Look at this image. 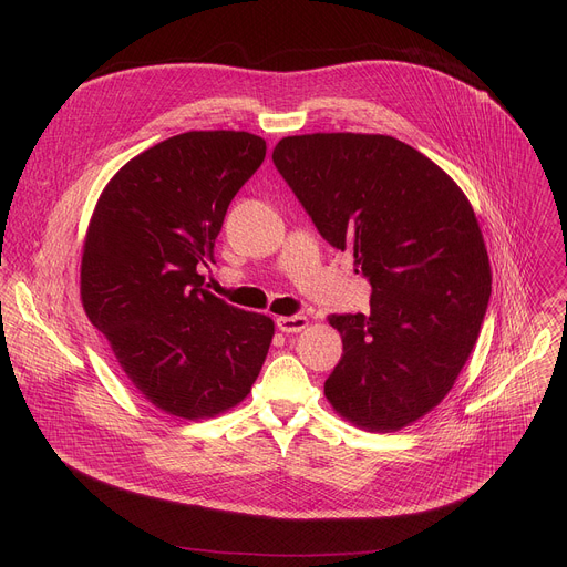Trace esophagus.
I'll list each match as a JSON object with an SVG mask.
<instances>
[{
  "mask_svg": "<svg viewBox=\"0 0 567 567\" xmlns=\"http://www.w3.org/2000/svg\"><path fill=\"white\" fill-rule=\"evenodd\" d=\"M276 326L282 333H299L308 326V319L301 315H293V317H278Z\"/></svg>",
  "mask_w": 567,
  "mask_h": 567,
  "instance_id": "1",
  "label": "esophagus"
}]
</instances>
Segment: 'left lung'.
Segmentation results:
<instances>
[{
    "label": "left lung",
    "mask_w": 567,
    "mask_h": 567,
    "mask_svg": "<svg viewBox=\"0 0 567 567\" xmlns=\"http://www.w3.org/2000/svg\"><path fill=\"white\" fill-rule=\"evenodd\" d=\"M274 165L333 248H351L370 312L331 315L342 359L323 393L347 421L402 430L432 411L478 340L489 257L453 178L389 135L282 137Z\"/></svg>",
    "instance_id": "8db88e82"
}]
</instances>
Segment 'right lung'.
<instances>
[{"mask_svg":"<svg viewBox=\"0 0 567 567\" xmlns=\"http://www.w3.org/2000/svg\"><path fill=\"white\" fill-rule=\"evenodd\" d=\"M266 142L244 131L174 135L118 169L89 223L84 312L144 400L178 419L241 402L271 347L274 321L204 289L227 206Z\"/></svg>","mask_w":567,"mask_h":567,"instance_id":"1","label":"right lung"}]
</instances>
